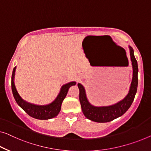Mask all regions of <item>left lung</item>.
Wrapping results in <instances>:
<instances>
[{
    "label": "left lung",
    "instance_id": "left-lung-1",
    "mask_svg": "<svg viewBox=\"0 0 151 151\" xmlns=\"http://www.w3.org/2000/svg\"><path fill=\"white\" fill-rule=\"evenodd\" d=\"M130 58L133 68V76L130 85L129 93L124 99L115 104L108 106H95L89 103L87 100L84 87L78 83L79 89V100L83 113L85 117L98 123H106L122 116L129 109L134 100L138 87V63L135 58L134 49L129 46Z\"/></svg>",
    "mask_w": 151,
    "mask_h": 151
}]
</instances>
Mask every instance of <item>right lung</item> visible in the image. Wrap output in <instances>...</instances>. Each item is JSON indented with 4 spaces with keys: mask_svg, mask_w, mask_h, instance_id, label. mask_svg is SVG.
I'll return each instance as SVG.
<instances>
[{
    "mask_svg": "<svg viewBox=\"0 0 151 151\" xmlns=\"http://www.w3.org/2000/svg\"><path fill=\"white\" fill-rule=\"evenodd\" d=\"M15 69H16V66L13 70L12 76H11V89H12L13 97H14L17 104L28 115L33 118L40 119V120H47V119H52L57 116L61 110L62 103L67 95L68 89L72 85H76V82H70L63 85L57 98L51 104L42 106L36 105L23 100L18 93L14 83Z\"/></svg>",
    "mask_w": 151,
    "mask_h": 151,
    "instance_id": "1",
    "label": "right lung"
}]
</instances>
